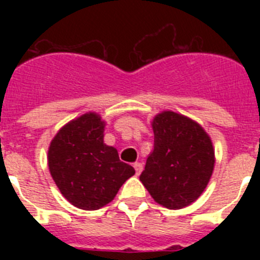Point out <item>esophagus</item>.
<instances>
[{
  "label": "esophagus",
  "instance_id": "1",
  "mask_svg": "<svg viewBox=\"0 0 260 260\" xmlns=\"http://www.w3.org/2000/svg\"><path fill=\"white\" fill-rule=\"evenodd\" d=\"M134 169H135V173L139 176L141 172L143 171V164H142V162H134Z\"/></svg>",
  "mask_w": 260,
  "mask_h": 260
}]
</instances>
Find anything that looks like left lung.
I'll list each match as a JSON object with an SVG mask.
<instances>
[{
	"mask_svg": "<svg viewBox=\"0 0 260 260\" xmlns=\"http://www.w3.org/2000/svg\"><path fill=\"white\" fill-rule=\"evenodd\" d=\"M151 125L153 150L139 180L162 207H187L201 197L212 176V141L198 122L172 110L156 114Z\"/></svg>",
	"mask_w": 260,
	"mask_h": 260,
	"instance_id": "obj_1",
	"label": "left lung"
}]
</instances>
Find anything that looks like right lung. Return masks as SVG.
<instances>
[{"label":"right lung","instance_id":"add662e5","mask_svg":"<svg viewBox=\"0 0 260 260\" xmlns=\"http://www.w3.org/2000/svg\"><path fill=\"white\" fill-rule=\"evenodd\" d=\"M105 121L87 112L62 126L48 148L50 176L73 206L99 210L114 199L135 171L104 143Z\"/></svg>","mask_w":260,"mask_h":260}]
</instances>
